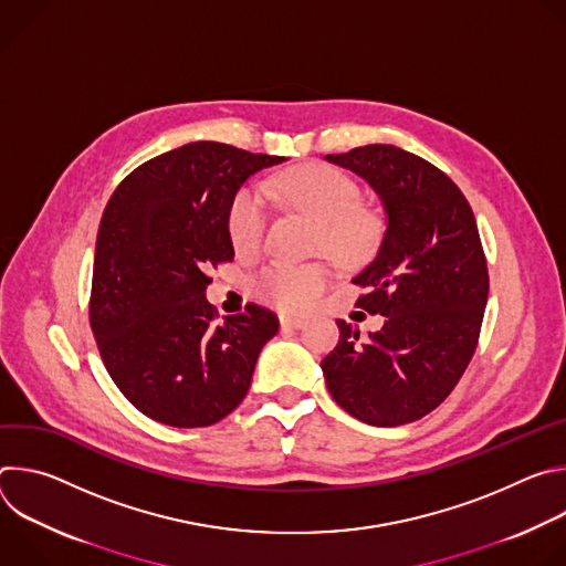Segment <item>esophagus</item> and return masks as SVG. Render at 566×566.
Here are the masks:
<instances>
[{"mask_svg": "<svg viewBox=\"0 0 566 566\" xmlns=\"http://www.w3.org/2000/svg\"><path fill=\"white\" fill-rule=\"evenodd\" d=\"M306 325L304 317H293V315H280V327L284 332H295V329H302Z\"/></svg>", "mask_w": 566, "mask_h": 566, "instance_id": "1", "label": "esophagus"}]
</instances>
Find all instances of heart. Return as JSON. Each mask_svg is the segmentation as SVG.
I'll return each mask as SVG.
<instances>
[{
    "label": "heart",
    "instance_id": "heart-1",
    "mask_svg": "<svg viewBox=\"0 0 566 566\" xmlns=\"http://www.w3.org/2000/svg\"><path fill=\"white\" fill-rule=\"evenodd\" d=\"M269 195L286 208L317 221L315 249L343 264L363 262L380 234L378 214L358 203L356 181L329 166H302L280 175ZM269 221L266 199L258 186L241 188L228 210V234L239 258H255L264 244ZM334 280L327 262L269 264L253 280V293L282 311L308 308Z\"/></svg>",
    "mask_w": 566,
    "mask_h": 566
}]
</instances>
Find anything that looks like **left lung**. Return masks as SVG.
Here are the masks:
<instances>
[{
    "label": "left lung",
    "instance_id": "obj_1",
    "mask_svg": "<svg viewBox=\"0 0 566 566\" xmlns=\"http://www.w3.org/2000/svg\"><path fill=\"white\" fill-rule=\"evenodd\" d=\"M325 158L378 192L387 228L376 258L354 277L365 289L356 306L385 315V325L360 340L338 319L340 340L322 371L354 419L406 426L441 406L476 349L489 302L476 221L457 184L412 151L376 143Z\"/></svg>",
    "mask_w": 566,
    "mask_h": 566
}]
</instances>
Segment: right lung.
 I'll return each mask as SVG.
<instances>
[{
    "instance_id": "obj_1",
    "label": "right lung",
    "mask_w": 566,
    "mask_h": 566,
    "mask_svg": "<svg viewBox=\"0 0 566 566\" xmlns=\"http://www.w3.org/2000/svg\"><path fill=\"white\" fill-rule=\"evenodd\" d=\"M284 156L197 140L154 156L114 190L98 228L90 325L123 396L172 428H206L249 394L273 311L247 304L217 325L208 269L232 262L237 190Z\"/></svg>"
}]
</instances>
